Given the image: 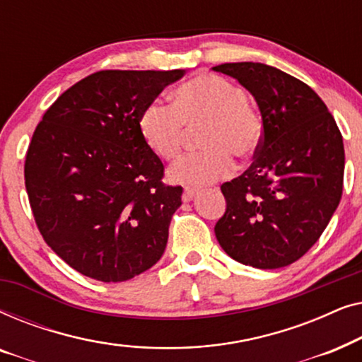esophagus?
Segmentation results:
<instances>
[{
  "instance_id": "obj_1",
  "label": "esophagus",
  "mask_w": 362,
  "mask_h": 362,
  "mask_svg": "<svg viewBox=\"0 0 362 362\" xmlns=\"http://www.w3.org/2000/svg\"><path fill=\"white\" fill-rule=\"evenodd\" d=\"M196 194H197V189H194V187H185V192H182V201L189 202L194 199Z\"/></svg>"
}]
</instances>
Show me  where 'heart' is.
Instances as JSON below:
<instances>
[{
    "label": "heart",
    "mask_w": 362,
    "mask_h": 362,
    "mask_svg": "<svg viewBox=\"0 0 362 362\" xmlns=\"http://www.w3.org/2000/svg\"><path fill=\"white\" fill-rule=\"evenodd\" d=\"M245 90L229 78L202 74L176 88L173 107L151 102L140 115V133L146 146L163 161L180 155L186 130L202 128L201 148L189 153L170 170L175 182L206 186L234 171V160L249 158L262 140V122L249 103Z\"/></svg>",
    "instance_id": "1"
}]
</instances>
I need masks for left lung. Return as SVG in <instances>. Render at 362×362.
I'll return each mask as SVG.
<instances>
[{
	"instance_id": "obj_1",
	"label": "left lung",
	"mask_w": 362,
	"mask_h": 362,
	"mask_svg": "<svg viewBox=\"0 0 362 362\" xmlns=\"http://www.w3.org/2000/svg\"><path fill=\"white\" fill-rule=\"evenodd\" d=\"M212 69L237 78L262 115L254 163L221 186L227 207L217 242L244 265L286 267L316 244L339 204L343 136L318 93L290 74L260 62Z\"/></svg>"
}]
</instances>
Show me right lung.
Masks as SVG:
<instances>
[{"instance_id": "obj_1", "label": "right lung", "mask_w": 362, "mask_h": 362, "mask_svg": "<svg viewBox=\"0 0 362 362\" xmlns=\"http://www.w3.org/2000/svg\"><path fill=\"white\" fill-rule=\"evenodd\" d=\"M185 71H98L67 88L42 115L24 182L42 239L69 267L98 281H125L161 259L181 186L146 146L140 115Z\"/></svg>"}]
</instances>
